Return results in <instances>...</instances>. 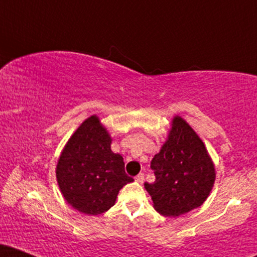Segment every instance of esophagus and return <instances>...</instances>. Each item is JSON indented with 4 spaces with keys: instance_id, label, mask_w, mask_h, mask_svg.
I'll return each mask as SVG.
<instances>
[{
    "instance_id": "obj_1",
    "label": "esophagus",
    "mask_w": 257,
    "mask_h": 257,
    "mask_svg": "<svg viewBox=\"0 0 257 257\" xmlns=\"http://www.w3.org/2000/svg\"><path fill=\"white\" fill-rule=\"evenodd\" d=\"M135 180H137L139 184H143V182H144V174L143 173L139 174L137 178H135Z\"/></svg>"
}]
</instances>
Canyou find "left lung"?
I'll list each match as a JSON object with an SVG mask.
<instances>
[{
	"instance_id": "left-lung-1",
	"label": "left lung",
	"mask_w": 257,
	"mask_h": 257,
	"mask_svg": "<svg viewBox=\"0 0 257 257\" xmlns=\"http://www.w3.org/2000/svg\"><path fill=\"white\" fill-rule=\"evenodd\" d=\"M151 168L155 182L144 186L153 208L168 217H178L202 205L216 178L204 143L180 116L173 118L166 143L153 157Z\"/></svg>"
}]
</instances>
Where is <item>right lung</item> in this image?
<instances>
[{
    "instance_id": "add662e5",
    "label": "right lung",
    "mask_w": 257,
    "mask_h": 257,
    "mask_svg": "<svg viewBox=\"0 0 257 257\" xmlns=\"http://www.w3.org/2000/svg\"><path fill=\"white\" fill-rule=\"evenodd\" d=\"M112 138L96 114L76 129L58 159L57 181L65 200L87 215L107 211L123 186L134 181L111 150Z\"/></svg>"
}]
</instances>
